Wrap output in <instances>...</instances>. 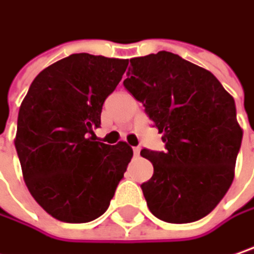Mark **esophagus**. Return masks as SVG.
<instances>
[{"instance_id": "1", "label": "esophagus", "mask_w": 254, "mask_h": 254, "mask_svg": "<svg viewBox=\"0 0 254 254\" xmlns=\"http://www.w3.org/2000/svg\"><path fill=\"white\" fill-rule=\"evenodd\" d=\"M139 151H141V149H139V146H135V148H133V155H135V157H138V155H139Z\"/></svg>"}]
</instances>
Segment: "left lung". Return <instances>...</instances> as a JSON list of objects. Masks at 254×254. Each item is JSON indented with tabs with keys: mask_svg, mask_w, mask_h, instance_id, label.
<instances>
[{
	"mask_svg": "<svg viewBox=\"0 0 254 254\" xmlns=\"http://www.w3.org/2000/svg\"><path fill=\"white\" fill-rule=\"evenodd\" d=\"M124 86L162 133L165 151L142 149L154 175L141 186L162 221L192 223L229 191L243 130L230 93L208 70L159 52L130 59Z\"/></svg>",
	"mask_w": 254,
	"mask_h": 254,
	"instance_id": "obj_1",
	"label": "left lung"
}]
</instances>
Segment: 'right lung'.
Returning a JSON list of instances; mask_svg holds the SVG:
<instances>
[{"mask_svg":"<svg viewBox=\"0 0 254 254\" xmlns=\"http://www.w3.org/2000/svg\"><path fill=\"white\" fill-rule=\"evenodd\" d=\"M127 66L122 59L71 54L40 71L24 97L14 141L24 181L60 221L102 216L133 155L127 142L111 146L93 132Z\"/></svg>","mask_w":254,"mask_h":254,"instance_id":"right-lung-1","label":"right lung"}]
</instances>
